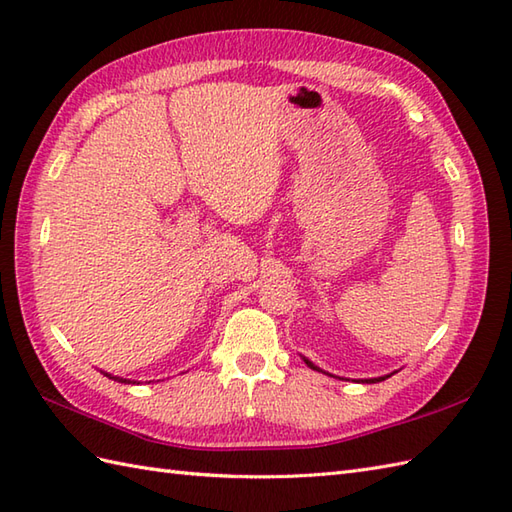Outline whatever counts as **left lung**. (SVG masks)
I'll use <instances>...</instances> for the list:
<instances>
[{
    "instance_id": "obj_1",
    "label": "left lung",
    "mask_w": 512,
    "mask_h": 512,
    "mask_svg": "<svg viewBox=\"0 0 512 512\" xmlns=\"http://www.w3.org/2000/svg\"><path fill=\"white\" fill-rule=\"evenodd\" d=\"M303 361H306V365L310 367V369H317V372H323V369H319L317 365H314L312 361H308V358L306 356H303ZM323 374H328V372H323ZM391 374H387V376H378V378H365L363 380V383H380V380H385V378H389Z\"/></svg>"
}]
</instances>
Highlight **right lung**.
Masks as SVG:
<instances>
[{
  "mask_svg": "<svg viewBox=\"0 0 512 512\" xmlns=\"http://www.w3.org/2000/svg\"><path fill=\"white\" fill-rule=\"evenodd\" d=\"M107 378H114V380H118V383H132V385H136V380H127V378H121V376H112V374H107V372H103Z\"/></svg>",
  "mask_w": 512,
  "mask_h": 512,
  "instance_id": "add662e5",
  "label": "right lung"
}]
</instances>
